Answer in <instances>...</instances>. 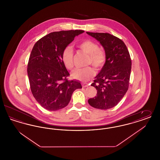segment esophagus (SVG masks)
<instances>
[{
    "instance_id": "34e87169",
    "label": "esophagus",
    "mask_w": 160,
    "mask_h": 160,
    "mask_svg": "<svg viewBox=\"0 0 160 160\" xmlns=\"http://www.w3.org/2000/svg\"><path fill=\"white\" fill-rule=\"evenodd\" d=\"M82 86H83V88H86V87H88V84L83 83L82 84Z\"/></svg>"
}]
</instances>
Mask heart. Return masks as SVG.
Wrapping results in <instances>:
<instances>
[{"mask_svg":"<svg viewBox=\"0 0 160 160\" xmlns=\"http://www.w3.org/2000/svg\"><path fill=\"white\" fill-rule=\"evenodd\" d=\"M78 47L88 54V63L92 64L95 68H102L106 62V54L98 45L91 39H85L78 44ZM73 50L70 46L66 47L62 53V61L68 69L73 67ZM95 75V71L91 67L76 68L71 72V77L82 82H86Z\"/></svg>","mask_w":160,"mask_h":160,"instance_id":"heart-1","label":"heart"}]
</instances>
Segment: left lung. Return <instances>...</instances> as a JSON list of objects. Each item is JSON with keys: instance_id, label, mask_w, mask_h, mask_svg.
I'll use <instances>...</instances> for the list:
<instances>
[{"instance_id": "obj_1", "label": "left lung", "mask_w": 160, "mask_h": 160, "mask_svg": "<svg viewBox=\"0 0 160 160\" xmlns=\"http://www.w3.org/2000/svg\"><path fill=\"white\" fill-rule=\"evenodd\" d=\"M86 33L99 41L106 54V62L91 84L97 93L88 99V102L95 108L107 110L116 106L128 91L131 69L130 55L121 39L108 33Z\"/></svg>"}]
</instances>
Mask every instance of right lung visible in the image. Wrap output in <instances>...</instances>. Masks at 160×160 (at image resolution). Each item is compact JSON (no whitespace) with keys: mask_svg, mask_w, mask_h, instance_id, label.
Wrapping results in <instances>:
<instances>
[{"mask_svg":"<svg viewBox=\"0 0 160 160\" xmlns=\"http://www.w3.org/2000/svg\"><path fill=\"white\" fill-rule=\"evenodd\" d=\"M84 31L53 32L35 44L28 64L31 92L38 103L49 111L68 104L73 92L80 83L68 80V71L62 61L63 49Z\"/></svg>","mask_w":160,"mask_h":160,"instance_id":"obj_1","label":"right lung"}]
</instances>
